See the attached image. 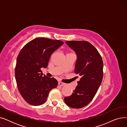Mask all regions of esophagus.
I'll use <instances>...</instances> for the list:
<instances>
[{
	"label": "esophagus",
	"instance_id": "esophagus-1",
	"mask_svg": "<svg viewBox=\"0 0 127 127\" xmlns=\"http://www.w3.org/2000/svg\"><path fill=\"white\" fill-rule=\"evenodd\" d=\"M58 84H59L60 86H65V85H66L65 83H63V82H58Z\"/></svg>",
	"mask_w": 127,
	"mask_h": 127
}]
</instances>
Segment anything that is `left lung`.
I'll list each match as a JSON object with an SVG mask.
<instances>
[{
	"mask_svg": "<svg viewBox=\"0 0 127 127\" xmlns=\"http://www.w3.org/2000/svg\"><path fill=\"white\" fill-rule=\"evenodd\" d=\"M65 43L77 55L75 72L81 76L74 93L65 97L64 101L72 108L87 105L94 97L102 82L103 64L100 55L91 43L86 41H66Z\"/></svg>",
	"mask_w": 127,
	"mask_h": 127,
	"instance_id": "1",
	"label": "left lung"
}]
</instances>
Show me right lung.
Listing matches in <instances>:
<instances>
[{"instance_id":"1","label":"right lung","mask_w":127,"mask_h":127,"mask_svg":"<svg viewBox=\"0 0 127 127\" xmlns=\"http://www.w3.org/2000/svg\"><path fill=\"white\" fill-rule=\"evenodd\" d=\"M64 43L59 40L36 38L25 45L17 58L15 79L20 94L33 105L44 103L49 92L57 88L54 78L44 75L41 68L47 67L52 53Z\"/></svg>"}]
</instances>
